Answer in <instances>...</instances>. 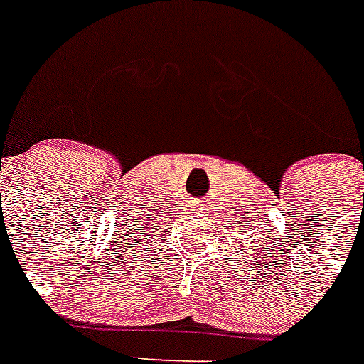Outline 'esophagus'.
<instances>
[{"instance_id":"34e87169","label":"esophagus","mask_w":364,"mask_h":364,"mask_svg":"<svg viewBox=\"0 0 364 364\" xmlns=\"http://www.w3.org/2000/svg\"><path fill=\"white\" fill-rule=\"evenodd\" d=\"M196 209H200V201H198V203H196Z\"/></svg>"}]
</instances>
